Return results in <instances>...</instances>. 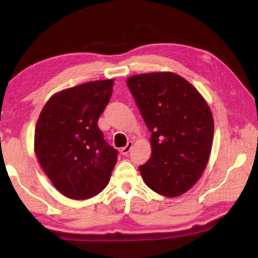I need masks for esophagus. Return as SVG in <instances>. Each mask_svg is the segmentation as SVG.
I'll list each match as a JSON object with an SVG mask.
<instances>
[{
	"mask_svg": "<svg viewBox=\"0 0 258 258\" xmlns=\"http://www.w3.org/2000/svg\"><path fill=\"white\" fill-rule=\"evenodd\" d=\"M132 147H133V142H128L125 147H123L121 149V154L122 155H128V153L130 150H132Z\"/></svg>",
	"mask_w": 258,
	"mask_h": 258,
	"instance_id": "obj_1",
	"label": "esophagus"
}]
</instances>
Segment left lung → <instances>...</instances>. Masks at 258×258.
I'll return each mask as SVG.
<instances>
[{"label": "left lung", "mask_w": 258, "mask_h": 258, "mask_svg": "<svg viewBox=\"0 0 258 258\" xmlns=\"http://www.w3.org/2000/svg\"><path fill=\"white\" fill-rule=\"evenodd\" d=\"M126 84L151 132V157L140 167L143 181L162 196L182 195L209 161L214 140L209 105L192 84L170 72L139 74Z\"/></svg>", "instance_id": "left-lung-1"}]
</instances>
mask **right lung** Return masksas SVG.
Returning <instances> with one entry per match:
<instances>
[{"mask_svg": "<svg viewBox=\"0 0 258 258\" xmlns=\"http://www.w3.org/2000/svg\"><path fill=\"white\" fill-rule=\"evenodd\" d=\"M114 80L91 81L52 95L35 128L34 150L62 195L96 196L110 179L117 150L105 142L97 121L111 96Z\"/></svg>", "mask_w": 258, "mask_h": 258, "instance_id": "right-lung-1", "label": "right lung"}]
</instances>
